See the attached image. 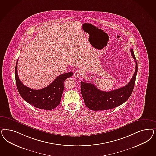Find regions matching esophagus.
Instances as JSON below:
<instances>
[{
	"mask_svg": "<svg viewBox=\"0 0 156 156\" xmlns=\"http://www.w3.org/2000/svg\"><path fill=\"white\" fill-rule=\"evenodd\" d=\"M81 75V72L80 70H76L74 73V76L76 78H79Z\"/></svg>",
	"mask_w": 156,
	"mask_h": 156,
	"instance_id": "34e87169",
	"label": "esophagus"
}]
</instances>
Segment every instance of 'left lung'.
Instances as JSON below:
<instances>
[{"mask_svg":"<svg viewBox=\"0 0 156 156\" xmlns=\"http://www.w3.org/2000/svg\"><path fill=\"white\" fill-rule=\"evenodd\" d=\"M131 54L136 62V70L130 82L124 87L110 91H102L90 82L81 81V93L86 106L91 110H107L124 103L130 96L135 85L138 71L137 62L133 49ZM85 81V80H83Z\"/></svg>","mask_w":156,"mask_h":156,"instance_id":"obj_1","label":"left lung"}]
</instances>
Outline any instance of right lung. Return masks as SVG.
Wrapping results in <instances>:
<instances>
[{
    "mask_svg": "<svg viewBox=\"0 0 156 156\" xmlns=\"http://www.w3.org/2000/svg\"><path fill=\"white\" fill-rule=\"evenodd\" d=\"M17 62L18 61L15 66V81L21 97L31 105L40 109L51 110L58 106L64 90V81L70 77L73 73L62 74L45 88L33 90L25 86L20 80L17 73Z\"/></svg>",
    "mask_w": 156,
    "mask_h": 156,
    "instance_id": "add662e5",
    "label": "right lung"
}]
</instances>
